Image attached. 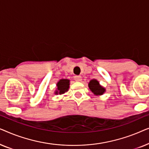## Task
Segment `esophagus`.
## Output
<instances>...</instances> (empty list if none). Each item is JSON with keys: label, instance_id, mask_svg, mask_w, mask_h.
I'll use <instances>...</instances> for the list:
<instances>
[{"label": "esophagus", "instance_id": "esophagus-1", "mask_svg": "<svg viewBox=\"0 0 149 149\" xmlns=\"http://www.w3.org/2000/svg\"><path fill=\"white\" fill-rule=\"evenodd\" d=\"M74 80L77 81V82H80V81H81V80H82V77L81 76H75Z\"/></svg>", "mask_w": 149, "mask_h": 149}]
</instances>
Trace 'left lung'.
<instances>
[{"instance_id":"obj_1","label":"left lung","mask_w":149,"mask_h":149,"mask_svg":"<svg viewBox=\"0 0 149 149\" xmlns=\"http://www.w3.org/2000/svg\"><path fill=\"white\" fill-rule=\"evenodd\" d=\"M88 87L91 92L95 95H102L106 92V89L100 84L97 79H91L88 83Z\"/></svg>"}]
</instances>
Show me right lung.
Masks as SVG:
<instances>
[{"label":"right lung","mask_w":149,"mask_h":149,"mask_svg":"<svg viewBox=\"0 0 149 149\" xmlns=\"http://www.w3.org/2000/svg\"><path fill=\"white\" fill-rule=\"evenodd\" d=\"M57 88L54 91V94L62 95L68 91L70 87V80L67 79H62L56 83Z\"/></svg>","instance_id":"obj_1"}]
</instances>
